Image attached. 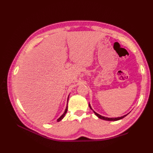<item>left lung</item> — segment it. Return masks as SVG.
I'll return each mask as SVG.
<instances>
[{
    "mask_svg": "<svg viewBox=\"0 0 153 153\" xmlns=\"http://www.w3.org/2000/svg\"><path fill=\"white\" fill-rule=\"evenodd\" d=\"M89 107H90V108L93 111V112L95 114V115H96L97 117H98V118H100V119H103V120H105V121H118V120H120V119H122L123 118H124V117H125L126 116V115H128V114H129V113L128 114H126V115H123V116H121V117H111V118H110V117H104V116H102V115H100V114H98V113H96L95 111H94L93 110H92V107H91V105H90V103L89 104Z\"/></svg>",
    "mask_w": 153,
    "mask_h": 153,
    "instance_id": "8db88e82",
    "label": "left lung"
}]
</instances>
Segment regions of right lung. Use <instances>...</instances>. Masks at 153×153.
<instances>
[{
	"instance_id": "1",
	"label": "right lung",
	"mask_w": 153,
	"mask_h": 153,
	"mask_svg": "<svg viewBox=\"0 0 153 153\" xmlns=\"http://www.w3.org/2000/svg\"><path fill=\"white\" fill-rule=\"evenodd\" d=\"M69 96H68V99H69ZM68 104V103H67ZM67 111H68V105H67V106H66V109H65V111H64V112L63 113V114L61 115V117H60L59 119H57V122H59V121H61V120L64 118V115H66V114L67 113Z\"/></svg>"
}]
</instances>
